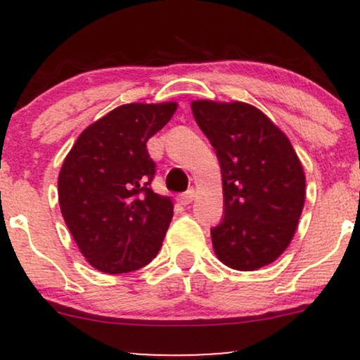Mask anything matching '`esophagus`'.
Masks as SVG:
<instances>
[{
	"instance_id": "obj_1",
	"label": "esophagus",
	"mask_w": 360,
	"mask_h": 360,
	"mask_svg": "<svg viewBox=\"0 0 360 360\" xmlns=\"http://www.w3.org/2000/svg\"><path fill=\"white\" fill-rule=\"evenodd\" d=\"M194 196H196V191H194V189H188V191L181 194V196L177 198V200H179V203H181V205H184V206H186V205L193 203Z\"/></svg>"
}]
</instances>
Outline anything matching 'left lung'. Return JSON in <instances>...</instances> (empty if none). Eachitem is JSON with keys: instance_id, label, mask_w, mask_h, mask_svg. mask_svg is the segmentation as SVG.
<instances>
[{"instance_id": "1", "label": "left lung", "mask_w": 360, "mask_h": 360, "mask_svg": "<svg viewBox=\"0 0 360 360\" xmlns=\"http://www.w3.org/2000/svg\"><path fill=\"white\" fill-rule=\"evenodd\" d=\"M191 110L221 167L225 214L212 230L225 266L257 271L288 249L304 206L307 179L281 128L242 101L196 100Z\"/></svg>"}]
</instances>
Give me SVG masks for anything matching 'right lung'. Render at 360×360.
Segmentation results:
<instances>
[{
    "mask_svg": "<svg viewBox=\"0 0 360 360\" xmlns=\"http://www.w3.org/2000/svg\"><path fill=\"white\" fill-rule=\"evenodd\" d=\"M176 110V101L118 106L91 123L65 155L57 181L60 212L94 269L137 271L160 250L174 205L148 186L155 164L147 140Z\"/></svg>",
    "mask_w": 360,
    "mask_h": 360,
    "instance_id": "add662e5",
    "label": "right lung"
}]
</instances>
